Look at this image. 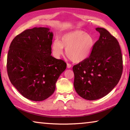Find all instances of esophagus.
Listing matches in <instances>:
<instances>
[{
    "label": "esophagus",
    "instance_id": "esophagus-1",
    "mask_svg": "<svg viewBox=\"0 0 130 130\" xmlns=\"http://www.w3.org/2000/svg\"><path fill=\"white\" fill-rule=\"evenodd\" d=\"M72 67V65L70 64V63H67V68H71Z\"/></svg>",
    "mask_w": 130,
    "mask_h": 130
}]
</instances>
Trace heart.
<instances>
[{"label":"heart","mask_w":130,"mask_h":130,"mask_svg":"<svg viewBox=\"0 0 130 130\" xmlns=\"http://www.w3.org/2000/svg\"><path fill=\"white\" fill-rule=\"evenodd\" d=\"M95 43V39L91 35L78 30L64 34L61 41L55 39L53 41L51 48L56 58H59L63 54L65 48L68 57L74 62L79 63L90 57Z\"/></svg>","instance_id":"heart-1"}]
</instances>
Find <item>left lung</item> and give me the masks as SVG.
Returning <instances> with one entry per match:
<instances>
[{
	"label": "left lung",
	"instance_id": "8db88e82",
	"mask_svg": "<svg viewBox=\"0 0 130 130\" xmlns=\"http://www.w3.org/2000/svg\"><path fill=\"white\" fill-rule=\"evenodd\" d=\"M100 38L91 55L73 67L74 87L84 99L95 100L112 91L123 72V57L117 39L105 29L96 28Z\"/></svg>",
	"mask_w": 130,
	"mask_h": 130
}]
</instances>
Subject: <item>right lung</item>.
<instances>
[{"instance_id": "1", "label": "right lung", "mask_w": 130, "mask_h": 130, "mask_svg": "<svg viewBox=\"0 0 130 130\" xmlns=\"http://www.w3.org/2000/svg\"><path fill=\"white\" fill-rule=\"evenodd\" d=\"M53 38L49 28L35 27L18 35L10 44L8 76L11 84L28 100L42 101L50 96L67 68L63 60L51 55Z\"/></svg>"}]
</instances>
